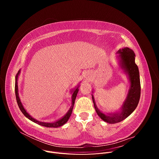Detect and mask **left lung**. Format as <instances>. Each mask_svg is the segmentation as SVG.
<instances>
[{
    "mask_svg": "<svg viewBox=\"0 0 159 159\" xmlns=\"http://www.w3.org/2000/svg\"><path fill=\"white\" fill-rule=\"evenodd\" d=\"M117 54H119L118 56L119 65L128 75L130 81V88L126 99L122 105L121 111L119 113H103L97 107L92 95L94 107L99 117L103 121L111 124L121 122L125 119L128 117L137 107L141 96V83L139 71L138 66L134 62L135 54L131 49L127 47L119 50Z\"/></svg>",
    "mask_w": 159,
    "mask_h": 159,
    "instance_id": "1",
    "label": "left lung"
}]
</instances>
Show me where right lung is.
<instances>
[{
  "label": "right lung",
  "mask_w": 159,
  "mask_h": 159,
  "mask_svg": "<svg viewBox=\"0 0 159 159\" xmlns=\"http://www.w3.org/2000/svg\"><path fill=\"white\" fill-rule=\"evenodd\" d=\"M20 71H18V72L17 73L16 75V80H15V95H16V102L18 103V105L19 108H20V111H22V113L25 115V116L26 117H27L28 119H30V121L34 122L38 125H40L42 126H44V127H58L60 126H62L63 125H64L67 121H68V119L70 118V117L71 116V113H72V110H73V107H74V103H75V100L76 98V96L77 94H78V92L79 91V85L78 87H76L73 91H72V96H71V106L70 107L69 111H68L64 116L61 118L60 119L57 120V121L54 122V123H45V122H42V121H37L36 119H34L33 117H32L30 115L28 114L26 111L25 110V109L24 108L23 105L20 102V98H19V95H18V75L20 74Z\"/></svg>",
  "instance_id": "right-lung-1"
}]
</instances>
